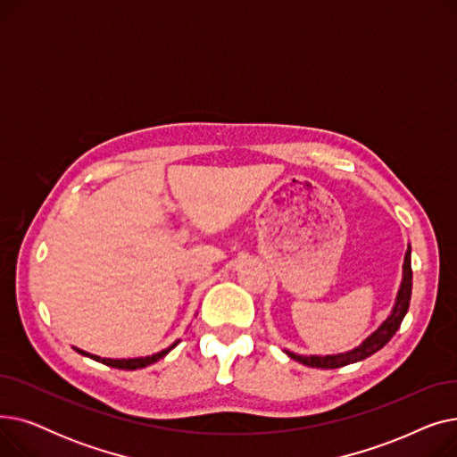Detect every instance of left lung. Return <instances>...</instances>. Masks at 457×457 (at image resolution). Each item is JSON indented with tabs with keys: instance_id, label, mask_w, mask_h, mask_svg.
I'll return each mask as SVG.
<instances>
[{
	"instance_id": "obj_1",
	"label": "left lung",
	"mask_w": 457,
	"mask_h": 457,
	"mask_svg": "<svg viewBox=\"0 0 457 457\" xmlns=\"http://www.w3.org/2000/svg\"><path fill=\"white\" fill-rule=\"evenodd\" d=\"M411 285H413V272H411V248H407L405 252V259H403V278H402V285H400V291L396 296V303L391 317L383 322L370 337H367L361 345L357 348L345 352V353H337V355H296L293 352H287L289 353L291 359L295 361L305 365V367H315V369H339L350 363H357V361H363V359L370 357L372 353H376L378 350H381L386 346L391 339L393 335L396 333V329L400 328L407 309H410V300H411Z\"/></svg>"
}]
</instances>
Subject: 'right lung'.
<instances>
[{"mask_svg":"<svg viewBox=\"0 0 457 457\" xmlns=\"http://www.w3.org/2000/svg\"><path fill=\"white\" fill-rule=\"evenodd\" d=\"M174 346H176V343H174L170 348H166V350H162V352H159V353H154V355H148V357H137V359H107V357H98V355L87 353V352L78 350V348H76V350H78L79 353H83V355H88L90 359H94V361H100V363H104V365H107V367L122 369V370H137V369H144V367H148V365L159 361V359L164 357Z\"/></svg>","mask_w":457,"mask_h":457,"instance_id":"1","label":"right lung"}]
</instances>
